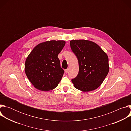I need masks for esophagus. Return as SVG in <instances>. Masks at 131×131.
Here are the masks:
<instances>
[{
	"label": "esophagus",
	"instance_id": "1",
	"mask_svg": "<svg viewBox=\"0 0 131 131\" xmlns=\"http://www.w3.org/2000/svg\"><path fill=\"white\" fill-rule=\"evenodd\" d=\"M65 73H67L68 72V69L67 68V69H65Z\"/></svg>",
	"mask_w": 131,
	"mask_h": 131
}]
</instances>
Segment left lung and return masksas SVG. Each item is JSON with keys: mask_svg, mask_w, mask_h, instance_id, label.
I'll list each match as a JSON object with an SVG mask.
<instances>
[{"mask_svg": "<svg viewBox=\"0 0 131 131\" xmlns=\"http://www.w3.org/2000/svg\"><path fill=\"white\" fill-rule=\"evenodd\" d=\"M70 45L79 63L78 75L71 80L74 88L83 92L97 89L109 72L107 54L96 43L88 40H72Z\"/></svg>", "mask_w": 131, "mask_h": 131, "instance_id": "obj_1", "label": "left lung"}]
</instances>
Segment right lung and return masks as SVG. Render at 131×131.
<instances>
[{
  "label": "right lung",
  "instance_id": "right-lung-1",
  "mask_svg": "<svg viewBox=\"0 0 131 131\" xmlns=\"http://www.w3.org/2000/svg\"><path fill=\"white\" fill-rule=\"evenodd\" d=\"M64 40H50L37 45L26 58L25 71L35 88L48 91L57 87L64 72L58 56L64 48Z\"/></svg>",
  "mask_w": 131,
  "mask_h": 131
}]
</instances>
